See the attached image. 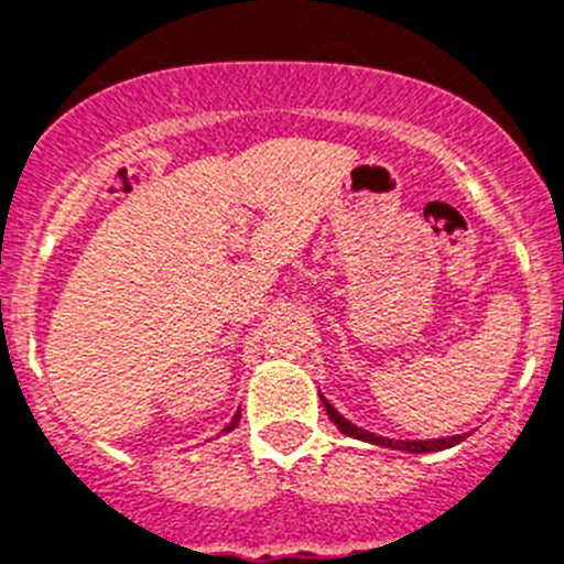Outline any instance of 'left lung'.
Wrapping results in <instances>:
<instances>
[{"instance_id": "obj_1", "label": "left lung", "mask_w": 564, "mask_h": 564, "mask_svg": "<svg viewBox=\"0 0 564 564\" xmlns=\"http://www.w3.org/2000/svg\"><path fill=\"white\" fill-rule=\"evenodd\" d=\"M322 403H325V410H327V415H330V421L336 423L338 430H341L347 437H356V441H364V443H376V446H387V449L410 452V455L449 449V446H457V443L466 437V435H455V437H435V441H395V437H381V435H376V432H367V430H361V426H356V423L347 421V417H344L325 395H322Z\"/></svg>"}]
</instances>
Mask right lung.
<instances>
[{
	"mask_svg": "<svg viewBox=\"0 0 564 564\" xmlns=\"http://www.w3.org/2000/svg\"><path fill=\"white\" fill-rule=\"evenodd\" d=\"M237 423H239V410H237V415L231 417V423H228V426L223 432H234V430H237Z\"/></svg>",
	"mask_w": 564,
	"mask_h": 564,
	"instance_id": "right-lung-1",
	"label": "right lung"
}]
</instances>
